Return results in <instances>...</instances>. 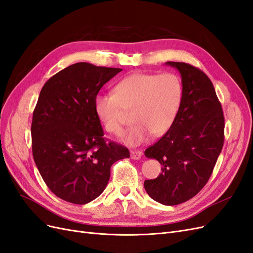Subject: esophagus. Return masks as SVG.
Wrapping results in <instances>:
<instances>
[{"mask_svg": "<svg viewBox=\"0 0 253 253\" xmlns=\"http://www.w3.org/2000/svg\"><path fill=\"white\" fill-rule=\"evenodd\" d=\"M142 156L141 151H132L131 152V158L132 159H139Z\"/></svg>", "mask_w": 253, "mask_h": 253, "instance_id": "34e87169", "label": "esophagus"}]
</instances>
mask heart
Listing matches in <instances>:
<instances>
[{"instance_id": "heart-1", "label": "heart", "mask_w": 253, "mask_h": 253, "mask_svg": "<svg viewBox=\"0 0 253 253\" xmlns=\"http://www.w3.org/2000/svg\"><path fill=\"white\" fill-rule=\"evenodd\" d=\"M183 96L182 83L172 73H135L119 81L113 95L95 98L96 116L109 133L121 134L126 112H133L135 125L125 134L122 141L138 145L151 136H163L177 117Z\"/></svg>"}]
</instances>
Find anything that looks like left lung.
Instances as JSON below:
<instances>
[{"mask_svg": "<svg viewBox=\"0 0 253 253\" xmlns=\"http://www.w3.org/2000/svg\"><path fill=\"white\" fill-rule=\"evenodd\" d=\"M181 76L183 96L172 127L144 151L163 172L144 180L149 196L166 206L191 200L208 182L224 145L225 119L213 84L203 71L183 62H167Z\"/></svg>", "mask_w": 253, "mask_h": 253, "instance_id": "left-lung-1", "label": "left lung"}]
</instances>
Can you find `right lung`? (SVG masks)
I'll return each instance as SVG.
<instances>
[{"label": "right lung", "mask_w": 253, "mask_h": 253, "mask_svg": "<svg viewBox=\"0 0 253 253\" xmlns=\"http://www.w3.org/2000/svg\"><path fill=\"white\" fill-rule=\"evenodd\" d=\"M121 68L79 62L49 78L33 114V155L43 180L61 200L84 205L108 185L111 167L129 152L104 140L94 102Z\"/></svg>", "instance_id": "add662e5"}]
</instances>
